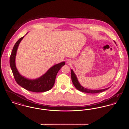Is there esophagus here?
I'll use <instances>...</instances> for the list:
<instances>
[{
    "mask_svg": "<svg viewBox=\"0 0 129 129\" xmlns=\"http://www.w3.org/2000/svg\"><path fill=\"white\" fill-rule=\"evenodd\" d=\"M67 63H68V64H71V63H72V61L70 60H67Z\"/></svg>",
    "mask_w": 129,
    "mask_h": 129,
    "instance_id": "esophagus-1",
    "label": "esophagus"
}]
</instances>
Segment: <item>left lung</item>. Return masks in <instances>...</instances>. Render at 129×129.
<instances>
[{
	"instance_id": "8db88e82",
	"label": "left lung",
	"mask_w": 129,
	"mask_h": 129,
	"mask_svg": "<svg viewBox=\"0 0 129 129\" xmlns=\"http://www.w3.org/2000/svg\"><path fill=\"white\" fill-rule=\"evenodd\" d=\"M71 78H72V80L73 82V83L74 84V86L77 89L79 90L80 91L82 92H85V93H100V92H103L105 90L109 89L110 87L104 88V89H98V90H94V89H89L88 88H84L83 86H81L80 83L79 82L78 79L76 77V74L74 73V71L72 69L71 70Z\"/></svg>"
}]
</instances>
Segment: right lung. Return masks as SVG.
<instances>
[{"mask_svg":"<svg viewBox=\"0 0 129 129\" xmlns=\"http://www.w3.org/2000/svg\"><path fill=\"white\" fill-rule=\"evenodd\" d=\"M24 37L21 38L17 41L13 48L10 56V64L14 79L19 85L28 91L34 92L48 91L54 86L56 74L62 67L65 65V62H62L54 65L45 74L36 79H30L25 77L19 73L15 64V58L19 45Z\"/></svg>","mask_w":129,"mask_h":129,"instance_id":"obj_1","label":"right lung"}]
</instances>
